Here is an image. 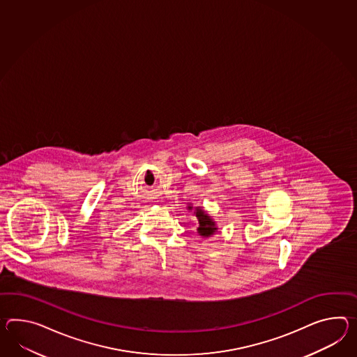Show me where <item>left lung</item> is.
<instances>
[{
	"mask_svg": "<svg viewBox=\"0 0 357 357\" xmlns=\"http://www.w3.org/2000/svg\"><path fill=\"white\" fill-rule=\"evenodd\" d=\"M188 209L192 210L191 206H190ZM195 214H196V217L199 219V225H200V227L197 228V231H199V234H200L201 236L208 237V236L213 235V234L217 231L215 223L204 213V210L201 209V208H196Z\"/></svg>",
	"mask_w": 357,
	"mask_h": 357,
	"instance_id": "left-lung-1",
	"label": "left lung"
}]
</instances>
